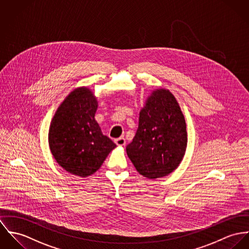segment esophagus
Instances as JSON below:
<instances>
[{
  "instance_id": "34e87169",
  "label": "esophagus",
  "mask_w": 249,
  "mask_h": 249,
  "mask_svg": "<svg viewBox=\"0 0 249 249\" xmlns=\"http://www.w3.org/2000/svg\"><path fill=\"white\" fill-rule=\"evenodd\" d=\"M114 142L117 146H125L126 145V139L124 138H117L114 140Z\"/></svg>"
}]
</instances>
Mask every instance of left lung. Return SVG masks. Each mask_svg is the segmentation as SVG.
<instances>
[{"instance_id": "1", "label": "left lung", "mask_w": 249, "mask_h": 249, "mask_svg": "<svg viewBox=\"0 0 249 249\" xmlns=\"http://www.w3.org/2000/svg\"><path fill=\"white\" fill-rule=\"evenodd\" d=\"M186 147V123L177 99L165 89L153 90L139 112L136 136L126 147L129 159L140 175L155 179L178 168Z\"/></svg>"}]
</instances>
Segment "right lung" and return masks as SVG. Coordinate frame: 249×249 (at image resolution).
I'll list each match as a JSON object with an SVG mask.
<instances>
[{
  "mask_svg": "<svg viewBox=\"0 0 249 249\" xmlns=\"http://www.w3.org/2000/svg\"><path fill=\"white\" fill-rule=\"evenodd\" d=\"M97 107L89 88H77L57 109L49 131L50 149L57 163L81 178L94 174L116 147L94 119Z\"/></svg>",
  "mask_w": 249,
  "mask_h": 249,
  "instance_id": "1",
  "label": "right lung"
}]
</instances>
